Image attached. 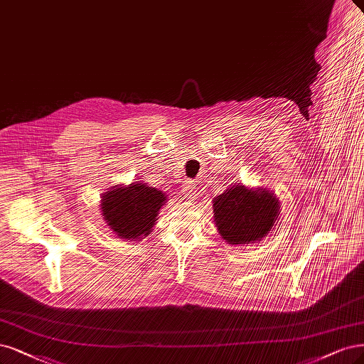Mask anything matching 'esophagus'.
<instances>
[{
	"label": "esophagus",
	"mask_w": 364,
	"mask_h": 364,
	"mask_svg": "<svg viewBox=\"0 0 364 364\" xmlns=\"http://www.w3.org/2000/svg\"><path fill=\"white\" fill-rule=\"evenodd\" d=\"M182 193H183L185 198H193V196H194V193H196L194 182H193V181L185 182V185H183V188H182Z\"/></svg>",
	"instance_id": "34e87169"
}]
</instances>
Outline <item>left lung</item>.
Wrapping results in <instances>:
<instances>
[{
    "mask_svg": "<svg viewBox=\"0 0 364 364\" xmlns=\"http://www.w3.org/2000/svg\"><path fill=\"white\" fill-rule=\"evenodd\" d=\"M218 233L232 245L255 244L265 237L280 215V202L268 190L235 185L214 198Z\"/></svg>",
    "mask_w": 364,
    "mask_h": 364,
    "instance_id": "8db88e82",
    "label": "left lung"
}]
</instances>
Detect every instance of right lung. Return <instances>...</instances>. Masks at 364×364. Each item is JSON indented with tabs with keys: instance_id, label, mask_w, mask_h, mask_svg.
Masks as SVG:
<instances>
[{
	"instance_id": "right-lung-1",
	"label": "right lung",
	"mask_w": 364,
	"mask_h": 364,
	"mask_svg": "<svg viewBox=\"0 0 364 364\" xmlns=\"http://www.w3.org/2000/svg\"><path fill=\"white\" fill-rule=\"evenodd\" d=\"M167 202L166 193L143 182L111 186L102 196L101 209L109 229L122 240L136 241L149 236Z\"/></svg>"
}]
</instances>
